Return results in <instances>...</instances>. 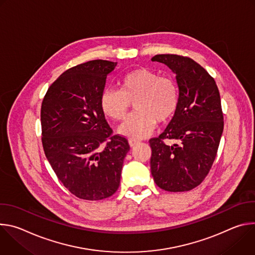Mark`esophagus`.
<instances>
[{
	"label": "esophagus",
	"instance_id": "1",
	"mask_svg": "<svg viewBox=\"0 0 255 255\" xmlns=\"http://www.w3.org/2000/svg\"><path fill=\"white\" fill-rule=\"evenodd\" d=\"M139 143V141H137V140H135V139H129V145L131 147H134L135 145H137Z\"/></svg>",
	"mask_w": 255,
	"mask_h": 255
}]
</instances>
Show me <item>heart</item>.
Returning a JSON list of instances; mask_svg holds the SVG:
<instances>
[{
  "mask_svg": "<svg viewBox=\"0 0 255 255\" xmlns=\"http://www.w3.org/2000/svg\"><path fill=\"white\" fill-rule=\"evenodd\" d=\"M134 103L136 113L120 128L119 132L131 139L150 135L156 122L167 121L178 104V89L169 77H159L157 72L140 67L121 79L120 90L106 88L100 99L102 111L115 121H124Z\"/></svg>",
  "mask_w": 255,
  "mask_h": 255,
  "instance_id": "1",
  "label": "heart"
}]
</instances>
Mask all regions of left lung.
<instances>
[{
    "instance_id": "left-lung-1",
    "label": "left lung",
    "mask_w": 255,
    "mask_h": 255,
    "mask_svg": "<svg viewBox=\"0 0 255 255\" xmlns=\"http://www.w3.org/2000/svg\"><path fill=\"white\" fill-rule=\"evenodd\" d=\"M151 60L174 72L179 91L171 121L149 140L151 174L164 191H191L209 173L219 147L224 128L219 90L208 71L190 57L157 54ZM165 139L176 143L169 145Z\"/></svg>"
}]
</instances>
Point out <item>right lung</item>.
Returning <instances> with one entry per match:
<instances>
[{
  "instance_id": "right-lung-1",
  "label": "right lung",
  "mask_w": 255,
  "mask_h": 255,
  "mask_svg": "<svg viewBox=\"0 0 255 255\" xmlns=\"http://www.w3.org/2000/svg\"><path fill=\"white\" fill-rule=\"evenodd\" d=\"M117 62L91 60L64 71L41 105L42 145L62 185L76 197L99 201L120 186L128 140L113 135L100 99Z\"/></svg>"
}]
</instances>
